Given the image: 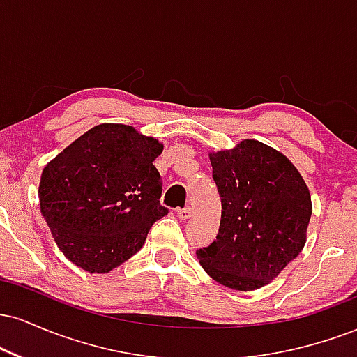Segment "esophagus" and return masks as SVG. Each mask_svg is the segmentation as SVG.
<instances>
[{
    "instance_id": "34e87169",
    "label": "esophagus",
    "mask_w": 357,
    "mask_h": 357,
    "mask_svg": "<svg viewBox=\"0 0 357 357\" xmlns=\"http://www.w3.org/2000/svg\"><path fill=\"white\" fill-rule=\"evenodd\" d=\"M176 215H178L179 220H188L191 216V208L186 206V208H179L178 211H176Z\"/></svg>"
}]
</instances>
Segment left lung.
<instances>
[{
  "label": "left lung",
  "mask_w": 357,
  "mask_h": 357,
  "mask_svg": "<svg viewBox=\"0 0 357 357\" xmlns=\"http://www.w3.org/2000/svg\"><path fill=\"white\" fill-rule=\"evenodd\" d=\"M208 155L221 220L216 240L196 257L218 284L257 290L304 248L312 215L309 188L285 154L255 139Z\"/></svg>",
  "instance_id": "1"
}]
</instances>
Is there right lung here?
Wrapping results in <instances>:
<instances>
[{"mask_svg":"<svg viewBox=\"0 0 357 357\" xmlns=\"http://www.w3.org/2000/svg\"><path fill=\"white\" fill-rule=\"evenodd\" d=\"M165 149L132 126L99 124L43 167L40 211L56 247L89 273H107L136 255L167 210L159 204Z\"/></svg>","mask_w":357,"mask_h":357,"instance_id":"1","label":"right lung"}]
</instances>
